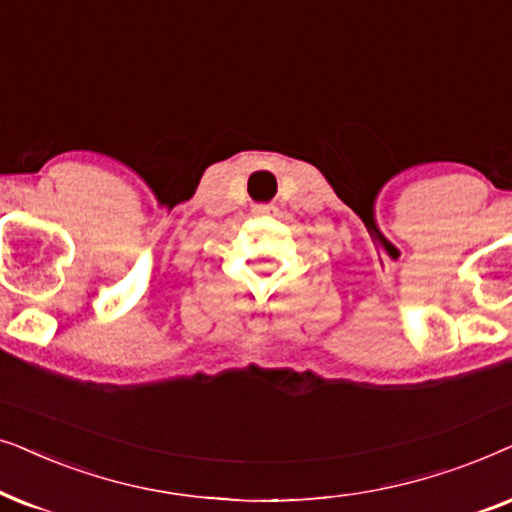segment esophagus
<instances>
[{"instance_id":"obj_1","label":"esophagus","mask_w":512,"mask_h":512,"mask_svg":"<svg viewBox=\"0 0 512 512\" xmlns=\"http://www.w3.org/2000/svg\"><path fill=\"white\" fill-rule=\"evenodd\" d=\"M252 210H255L257 215H267V213H271V206H267V203H260V206H255Z\"/></svg>"}]
</instances>
